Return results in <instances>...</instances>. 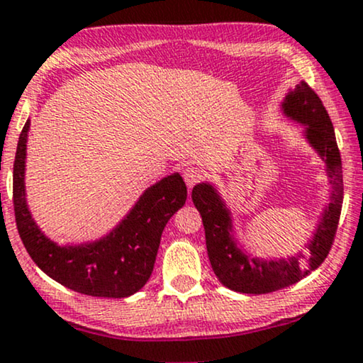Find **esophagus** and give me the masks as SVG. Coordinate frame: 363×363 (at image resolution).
Segmentation results:
<instances>
[{"label":"esophagus","instance_id":"34e87169","mask_svg":"<svg viewBox=\"0 0 363 363\" xmlns=\"http://www.w3.org/2000/svg\"><path fill=\"white\" fill-rule=\"evenodd\" d=\"M201 179H202V172L197 167H187L184 171V181L189 189L191 187H194L197 182L201 181Z\"/></svg>","mask_w":363,"mask_h":363}]
</instances>
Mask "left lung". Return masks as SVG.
<instances>
[{
	"mask_svg": "<svg viewBox=\"0 0 363 363\" xmlns=\"http://www.w3.org/2000/svg\"><path fill=\"white\" fill-rule=\"evenodd\" d=\"M282 109L289 118L306 125L307 141L320 157L325 159L332 184L330 204L323 212L312 240L307 244V254L267 262L252 259L235 245L230 235V212L227 211L224 201L211 184H197L192 189V202L201 212L204 224L207 255L212 270L227 289L235 292L269 294L307 277L330 252L339 227L344 202V177L340 151L327 109L306 81H301L286 96Z\"/></svg>",
	"mask_w": 363,
	"mask_h": 363,
	"instance_id": "8db88e82",
	"label": "left lung"
}]
</instances>
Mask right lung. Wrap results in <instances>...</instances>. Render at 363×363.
Here are the masks:
<instances>
[{"label":"right lung","instance_id":"add662e5","mask_svg":"<svg viewBox=\"0 0 363 363\" xmlns=\"http://www.w3.org/2000/svg\"><path fill=\"white\" fill-rule=\"evenodd\" d=\"M26 121L13 166V204L19 238L43 272L71 291L93 297L123 298L136 294L151 277L167 220L184 206L187 189L179 174L164 177L139 197L125 219L96 242L60 245L38 229L24 197Z\"/></svg>","mask_w":363,"mask_h":363}]
</instances>
